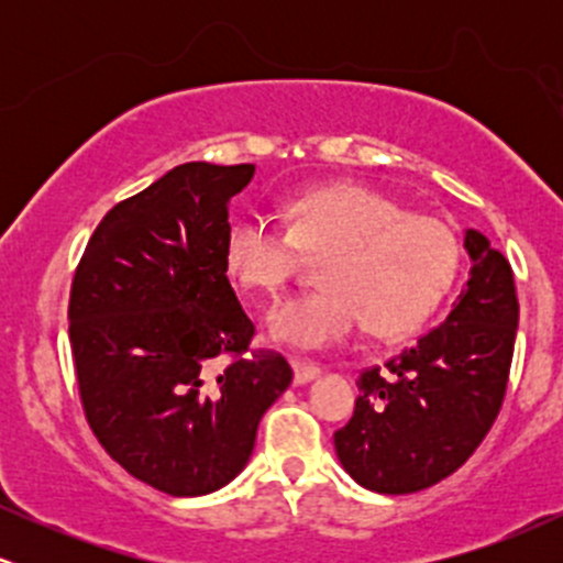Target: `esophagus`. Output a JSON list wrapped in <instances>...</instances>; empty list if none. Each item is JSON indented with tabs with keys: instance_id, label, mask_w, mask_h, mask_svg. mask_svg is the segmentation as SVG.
I'll return each instance as SVG.
<instances>
[{
	"instance_id": "34e87169",
	"label": "esophagus",
	"mask_w": 563,
	"mask_h": 563,
	"mask_svg": "<svg viewBox=\"0 0 563 563\" xmlns=\"http://www.w3.org/2000/svg\"><path fill=\"white\" fill-rule=\"evenodd\" d=\"M290 367H294L296 386L309 384V380H314L320 376V367L312 365V363H299V360H290Z\"/></svg>"
}]
</instances>
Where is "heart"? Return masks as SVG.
I'll list each match as a JSON object with an SVG mask.
<instances>
[{
    "mask_svg": "<svg viewBox=\"0 0 563 563\" xmlns=\"http://www.w3.org/2000/svg\"><path fill=\"white\" fill-rule=\"evenodd\" d=\"M290 230L249 211L224 235V269L254 294H280L299 262L331 251L320 290L275 307L267 331L280 344L325 349L367 322L378 339H397L423 325L457 275L461 245L434 217L407 214L399 200L365 185H325L288 203Z\"/></svg>",
    "mask_w": 563,
    "mask_h": 563,
    "instance_id": "heart-1",
    "label": "heart"
}]
</instances>
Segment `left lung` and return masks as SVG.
Here are the masks:
<instances>
[{
  "instance_id": "8db88e82",
  "label": "left lung",
  "mask_w": 563,
  "mask_h": 563,
  "mask_svg": "<svg viewBox=\"0 0 563 563\" xmlns=\"http://www.w3.org/2000/svg\"><path fill=\"white\" fill-rule=\"evenodd\" d=\"M471 269L442 325L357 380L354 416L333 434L341 466L380 495L421 493L479 448L506 394L519 301L514 273L479 230L463 232Z\"/></svg>"
}]
</instances>
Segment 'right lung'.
<instances>
[{
    "instance_id": "add662e5",
    "label": "right lung",
    "mask_w": 563,
    "mask_h": 563,
    "mask_svg": "<svg viewBox=\"0 0 563 563\" xmlns=\"http://www.w3.org/2000/svg\"><path fill=\"white\" fill-rule=\"evenodd\" d=\"M256 166H174L113 206L87 243L68 335L87 421L134 479L174 497L230 484L264 412L290 386L280 354L238 357L254 335L224 269L230 198Z\"/></svg>"
}]
</instances>
